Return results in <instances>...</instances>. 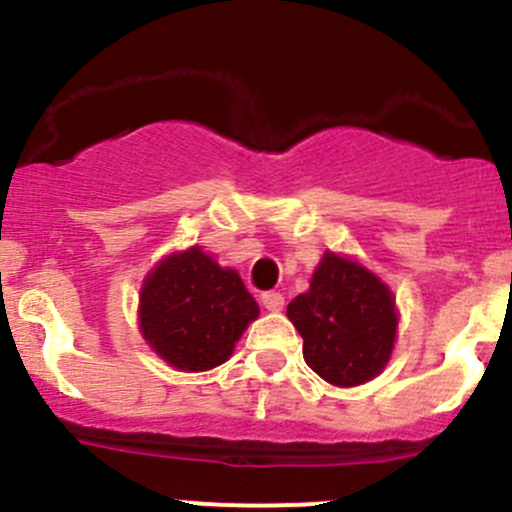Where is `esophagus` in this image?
<instances>
[{
	"mask_svg": "<svg viewBox=\"0 0 512 512\" xmlns=\"http://www.w3.org/2000/svg\"><path fill=\"white\" fill-rule=\"evenodd\" d=\"M262 304H265V309H270V312H280V309L285 307V297H282L280 292H265L262 294Z\"/></svg>",
	"mask_w": 512,
	"mask_h": 512,
	"instance_id": "esophagus-1",
	"label": "esophagus"
}]
</instances>
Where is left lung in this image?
Here are the masks:
<instances>
[{"mask_svg":"<svg viewBox=\"0 0 512 512\" xmlns=\"http://www.w3.org/2000/svg\"><path fill=\"white\" fill-rule=\"evenodd\" d=\"M304 339V361L334 386H359L379 376L394 352L396 304L391 289L359 262L327 252L309 292L287 304Z\"/></svg>","mask_w":512,"mask_h":512,"instance_id":"8db88e82","label":"left lung"}]
</instances>
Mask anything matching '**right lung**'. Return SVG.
<instances>
[{
	"mask_svg": "<svg viewBox=\"0 0 512 512\" xmlns=\"http://www.w3.org/2000/svg\"><path fill=\"white\" fill-rule=\"evenodd\" d=\"M260 307L235 270L200 247L160 260L141 289L138 324L160 359L180 371H208L232 356Z\"/></svg>",
	"mask_w": 512,
	"mask_h": 512,
	"instance_id": "obj_1",
	"label": "right lung"
}]
</instances>
